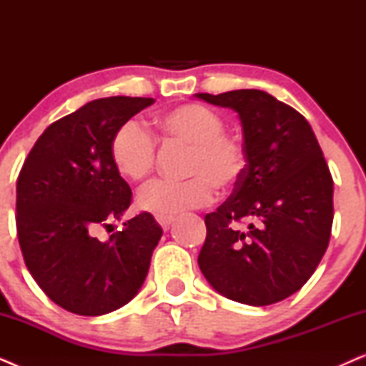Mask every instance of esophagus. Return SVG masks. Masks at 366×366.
Wrapping results in <instances>:
<instances>
[{"instance_id":"1","label":"esophagus","mask_w":366,"mask_h":366,"mask_svg":"<svg viewBox=\"0 0 366 366\" xmlns=\"http://www.w3.org/2000/svg\"><path fill=\"white\" fill-rule=\"evenodd\" d=\"M157 222L159 223V227L167 232V229L169 228V224L173 223V217H157Z\"/></svg>"}]
</instances>
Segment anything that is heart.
I'll use <instances>...</instances> for the list:
<instances>
[{
  "label": "heart",
  "instance_id": "obj_1",
  "mask_svg": "<svg viewBox=\"0 0 366 366\" xmlns=\"http://www.w3.org/2000/svg\"><path fill=\"white\" fill-rule=\"evenodd\" d=\"M167 142L188 144L184 182L159 179L139 193L138 207L144 212L168 214L204 207L214 188H233L247 169V152L239 138L224 133V118L204 104L189 103L168 109L157 118ZM113 167L129 182H144L157 163V143L148 129L128 119L114 132L109 143Z\"/></svg>",
  "mask_w": 366,
  "mask_h": 366
}]
</instances>
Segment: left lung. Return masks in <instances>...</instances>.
<instances>
[{
  "label": "left lung",
  "instance_id": "1",
  "mask_svg": "<svg viewBox=\"0 0 366 366\" xmlns=\"http://www.w3.org/2000/svg\"><path fill=\"white\" fill-rule=\"evenodd\" d=\"M197 98L238 113L247 152L232 197L204 217L199 269L233 302H282L308 282L332 234L333 178L322 148L305 117L259 89Z\"/></svg>",
  "mask_w": 366,
  "mask_h": 366
}]
</instances>
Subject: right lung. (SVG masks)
I'll use <instances>...</instances> for the list:
<instances>
[{
    "mask_svg": "<svg viewBox=\"0 0 366 366\" xmlns=\"http://www.w3.org/2000/svg\"><path fill=\"white\" fill-rule=\"evenodd\" d=\"M153 98L89 102L44 129L16 182V229L24 263L59 307L99 317L127 305L148 274L163 229L149 213L99 239L102 227L132 204V189L109 157L124 122ZM113 229V228H112Z\"/></svg>",
    "mask_w": 366,
    "mask_h": 366,
    "instance_id": "right-lung-1",
    "label": "right lung"
}]
</instances>
